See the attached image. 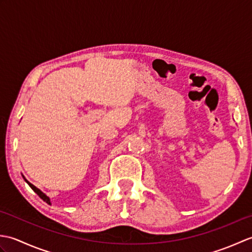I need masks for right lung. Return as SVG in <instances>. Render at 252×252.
Segmentation results:
<instances>
[{
  "label": "right lung",
  "instance_id": "add662e5",
  "mask_svg": "<svg viewBox=\"0 0 252 252\" xmlns=\"http://www.w3.org/2000/svg\"><path fill=\"white\" fill-rule=\"evenodd\" d=\"M24 179H25V178H24ZM25 181L27 182V184H28V185L31 187L32 189H33V191H34V192H36V195L39 196V197L41 198V199H43V200H44L46 203H49V205H51V200H50V198L47 197V196L44 194V192H42V191H41L39 189H36V187H35L34 185H32L29 181H27L26 179H25Z\"/></svg>",
  "mask_w": 252,
  "mask_h": 252
}]
</instances>
